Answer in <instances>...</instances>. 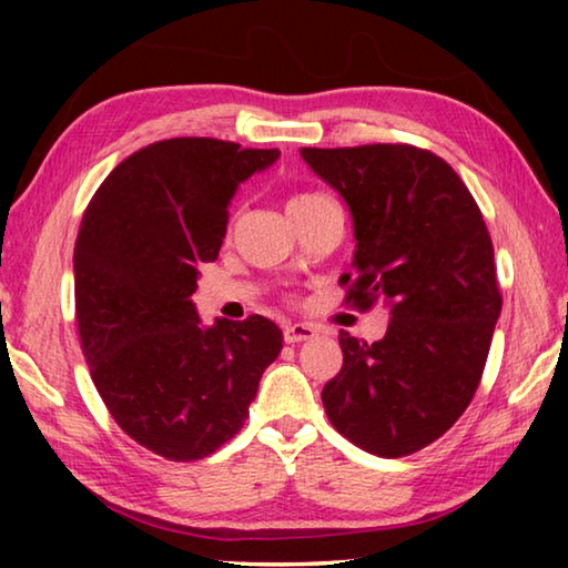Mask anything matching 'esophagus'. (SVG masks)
Wrapping results in <instances>:
<instances>
[{
  "label": "esophagus",
  "mask_w": 568,
  "mask_h": 568,
  "mask_svg": "<svg viewBox=\"0 0 568 568\" xmlns=\"http://www.w3.org/2000/svg\"><path fill=\"white\" fill-rule=\"evenodd\" d=\"M283 338L285 343H303L315 338V328L307 323H287L283 328Z\"/></svg>",
  "instance_id": "esophagus-1"
}]
</instances>
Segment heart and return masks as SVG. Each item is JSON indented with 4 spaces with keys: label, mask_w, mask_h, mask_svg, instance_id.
Returning a JSON list of instances; mask_svg holds the SVG:
<instances>
[{
    "label": "heart",
    "mask_w": 568,
    "mask_h": 568,
    "mask_svg": "<svg viewBox=\"0 0 568 568\" xmlns=\"http://www.w3.org/2000/svg\"><path fill=\"white\" fill-rule=\"evenodd\" d=\"M321 200H325V197L318 195V192H301V195H295L291 203H287V210L307 207V205H313V203H321Z\"/></svg>",
    "instance_id": "heart-1"
}]
</instances>
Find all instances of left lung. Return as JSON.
<instances>
[{
  "label": "left lung",
  "instance_id": "left-lung-1",
  "mask_svg": "<svg viewBox=\"0 0 568 568\" xmlns=\"http://www.w3.org/2000/svg\"><path fill=\"white\" fill-rule=\"evenodd\" d=\"M301 158L351 210L348 301H383L390 315L376 343L341 331L343 368L325 383V413L368 454H416L474 398L501 315L484 215L454 168L428 150L301 148Z\"/></svg>",
  "mask_w": 568,
  "mask_h": 568
}]
</instances>
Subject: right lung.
I'll return each mask as SVG.
<instances>
[{"instance_id":"add662e5","label":"right lung","mask_w":568,"mask_h":568,"mask_svg":"<svg viewBox=\"0 0 568 568\" xmlns=\"http://www.w3.org/2000/svg\"><path fill=\"white\" fill-rule=\"evenodd\" d=\"M281 150L172 138L114 168L74 243L82 353L124 434L170 460H195L247 418L283 331L263 315L203 325L192 293L215 261L240 182Z\"/></svg>"}]
</instances>
